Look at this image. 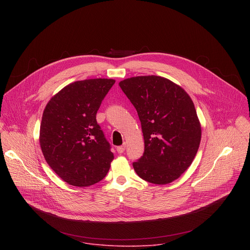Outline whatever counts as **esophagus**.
<instances>
[{"label":"esophagus","mask_w":250,"mask_h":250,"mask_svg":"<svg viewBox=\"0 0 250 250\" xmlns=\"http://www.w3.org/2000/svg\"><path fill=\"white\" fill-rule=\"evenodd\" d=\"M125 150V145H123V146L117 147V151H118L119 153H123Z\"/></svg>","instance_id":"obj_1"}]
</instances>
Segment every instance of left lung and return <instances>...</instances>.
Here are the masks:
<instances>
[{"instance_id":"obj_1","label":"left lung","mask_w":250,"mask_h":250,"mask_svg":"<svg viewBox=\"0 0 250 250\" xmlns=\"http://www.w3.org/2000/svg\"><path fill=\"white\" fill-rule=\"evenodd\" d=\"M137 112L145 152L132 163L149 183L164 185L192 164L201 141V125L190 96L160 76H138L120 82Z\"/></svg>"}]
</instances>
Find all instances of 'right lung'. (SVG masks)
<instances>
[{
    "mask_svg": "<svg viewBox=\"0 0 250 250\" xmlns=\"http://www.w3.org/2000/svg\"><path fill=\"white\" fill-rule=\"evenodd\" d=\"M115 82L99 78L71 83L45 106L41 147L48 165L70 185H94L111 167L114 153L96 115Z\"/></svg>",
    "mask_w": 250,
    "mask_h": 250,
    "instance_id": "obj_1",
    "label": "right lung"
}]
</instances>
